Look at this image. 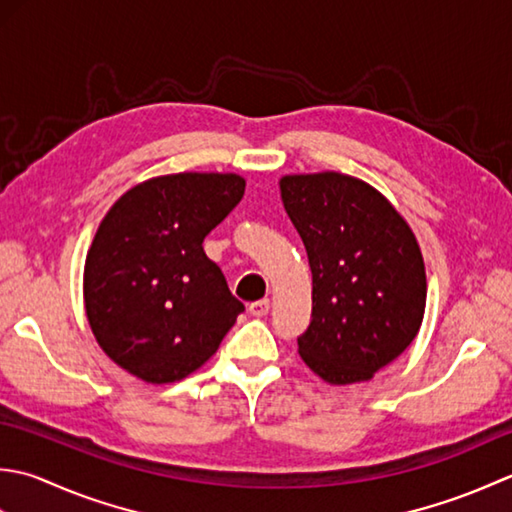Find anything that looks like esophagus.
I'll list each match as a JSON object with an SVG mask.
<instances>
[{
  "label": "esophagus",
  "instance_id": "34e87169",
  "mask_svg": "<svg viewBox=\"0 0 512 512\" xmlns=\"http://www.w3.org/2000/svg\"><path fill=\"white\" fill-rule=\"evenodd\" d=\"M267 311H269V300L267 298L256 300V302H252V305H249V314L256 316V318L267 316Z\"/></svg>",
  "mask_w": 512,
  "mask_h": 512
}]
</instances>
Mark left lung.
I'll list each match as a JSON object with an SVG mask.
<instances>
[{"instance_id": "left-lung-1", "label": "left lung", "mask_w": 512, "mask_h": 512, "mask_svg": "<svg viewBox=\"0 0 512 512\" xmlns=\"http://www.w3.org/2000/svg\"><path fill=\"white\" fill-rule=\"evenodd\" d=\"M280 196L314 283L300 358L329 384L367 382L422 325L426 274L415 234L375 187L340 172L283 176Z\"/></svg>"}]
</instances>
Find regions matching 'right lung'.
I'll return each instance as SVG.
<instances>
[{
    "mask_svg": "<svg viewBox=\"0 0 512 512\" xmlns=\"http://www.w3.org/2000/svg\"><path fill=\"white\" fill-rule=\"evenodd\" d=\"M243 194L238 174L181 172L134 185L110 207L86 256L83 302L121 369L168 384L214 356L245 305L203 241Z\"/></svg>",
    "mask_w": 512,
    "mask_h": 512,
    "instance_id": "1",
    "label": "right lung"
}]
</instances>
